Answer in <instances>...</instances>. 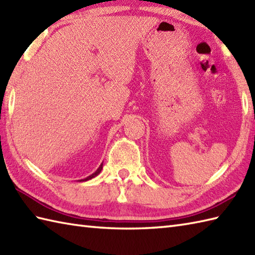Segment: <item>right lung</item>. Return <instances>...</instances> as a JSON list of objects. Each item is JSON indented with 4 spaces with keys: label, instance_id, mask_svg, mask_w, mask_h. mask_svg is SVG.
<instances>
[{
    "label": "right lung",
    "instance_id": "add662e5",
    "mask_svg": "<svg viewBox=\"0 0 255 255\" xmlns=\"http://www.w3.org/2000/svg\"><path fill=\"white\" fill-rule=\"evenodd\" d=\"M102 169H103V163L99 166V169H97L93 174H91V175H89L88 177H85V178H83V180H80L79 182H85V181H89V180H91V178H93V177H95L97 174H100L101 173V171H102Z\"/></svg>",
    "mask_w": 255,
    "mask_h": 255
}]
</instances>
